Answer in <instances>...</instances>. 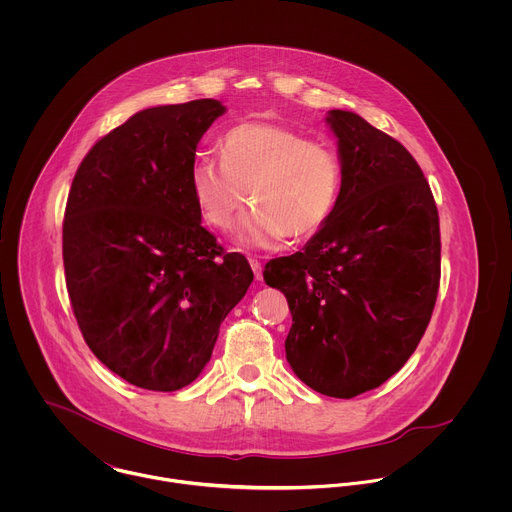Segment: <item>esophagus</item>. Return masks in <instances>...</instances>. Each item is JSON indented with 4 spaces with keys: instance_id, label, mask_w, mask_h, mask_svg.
Wrapping results in <instances>:
<instances>
[{
    "instance_id": "esophagus-1",
    "label": "esophagus",
    "mask_w": 512,
    "mask_h": 512,
    "mask_svg": "<svg viewBox=\"0 0 512 512\" xmlns=\"http://www.w3.org/2000/svg\"><path fill=\"white\" fill-rule=\"evenodd\" d=\"M248 262H250V268H252V272H254V278H256V280H262V264H260V260H258V258H250Z\"/></svg>"
}]
</instances>
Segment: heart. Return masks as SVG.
<instances>
[{
  "instance_id": "heart-1",
  "label": "heart",
  "mask_w": 512,
  "mask_h": 512,
  "mask_svg": "<svg viewBox=\"0 0 512 512\" xmlns=\"http://www.w3.org/2000/svg\"><path fill=\"white\" fill-rule=\"evenodd\" d=\"M189 181L203 219L217 230H230L252 199L256 209L240 238L270 248L327 224L343 191V159L337 147L292 128L250 122L222 136L220 157H197Z\"/></svg>"
}]
</instances>
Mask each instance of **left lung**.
Segmentation results:
<instances>
[{
    "label": "left lung",
    "instance_id": "1",
    "mask_svg": "<svg viewBox=\"0 0 512 512\" xmlns=\"http://www.w3.org/2000/svg\"><path fill=\"white\" fill-rule=\"evenodd\" d=\"M343 191L301 252L266 264L286 295V357L315 392L355 398L378 388L416 351L441 276L439 215L412 153L361 116L331 110Z\"/></svg>",
    "mask_w": 512,
    "mask_h": 512
}]
</instances>
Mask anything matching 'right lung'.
Segmentation results:
<instances>
[{
	"label": "right lung",
	"mask_w": 512,
	"mask_h": 512,
	"mask_svg": "<svg viewBox=\"0 0 512 512\" xmlns=\"http://www.w3.org/2000/svg\"><path fill=\"white\" fill-rule=\"evenodd\" d=\"M222 112L203 98L134 114L90 147L69 191L63 264L76 323L100 363L146 390L201 374L254 280L201 226L191 193L197 144Z\"/></svg>",
	"instance_id": "right-lung-1"
}]
</instances>
